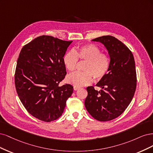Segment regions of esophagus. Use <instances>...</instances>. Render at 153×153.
I'll return each mask as SVG.
<instances>
[{"mask_svg": "<svg viewBox=\"0 0 153 153\" xmlns=\"http://www.w3.org/2000/svg\"><path fill=\"white\" fill-rule=\"evenodd\" d=\"M79 87L74 86V90H79Z\"/></svg>", "mask_w": 153, "mask_h": 153, "instance_id": "34e87169", "label": "esophagus"}]
</instances>
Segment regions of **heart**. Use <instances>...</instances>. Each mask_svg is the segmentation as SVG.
I'll use <instances>...</instances> for the list:
<instances>
[{
	"mask_svg": "<svg viewBox=\"0 0 153 153\" xmlns=\"http://www.w3.org/2000/svg\"><path fill=\"white\" fill-rule=\"evenodd\" d=\"M78 60L86 62L83 67L84 71L72 73L67 77V81L74 86L81 87L90 85L93 77L97 80H100L109 70V57L102 53L100 49L93 44L82 46L77 50H71L63 57L64 65L70 72L76 69Z\"/></svg>",
	"mask_w": 153,
	"mask_h": 153,
	"instance_id": "b5f03b06",
	"label": "heart"
}]
</instances>
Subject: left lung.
Wrapping results in <instances>:
<instances>
[{"mask_svg":"<svg viewBox=\"0 0 153 153\" xmlns=\"http://www.w3.org/2000/svg\"><path fill=\"white\" fill-rule=\"evenodd\" d=\"M92 41L105 46L111 63L107 74L96 85L102 90L87 87L85 105L95 120L108 121L120 116L134 97L137 86L135 60L129 48L114 37L104 36Z\"/></svg>","mask_w":153,"mask_h":153,"instance_id":"obj_1","label":"left lung"}]
</instances>
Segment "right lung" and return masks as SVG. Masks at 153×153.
I'll return each mask as SVG.
<instances>
[{
  "label": "right lung",
  "instance_id": "obj_1",
  "mask_svg": "<svg viewBox=\"0 0 153 153\" xmlns=\"http://www.w3.org/2000/svg\"><path fill=\"white\" fill-rule=\"evenodd\" d=\"M72 42L41 36L19 53L14 74L17 94L27 111L39 120L58 119L73 93L69 84L58 86L67 74L63 57Z\"/></svg>",
  "mask_w": 153,
  "mask_h": 153
}]
</instances>
